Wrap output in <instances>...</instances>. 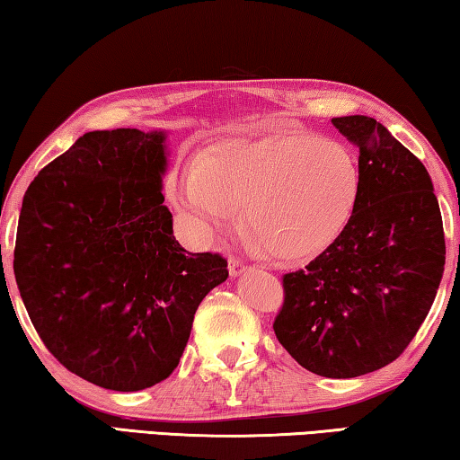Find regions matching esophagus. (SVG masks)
Instances as JSON below:
<instances>
[{"label":"esophagus","instance_id":"obj_1","mask_svg":"<svg viewBox=\"0 0 460 460\" xmlns=\"http://www.w3.org/2000/svg\"><path fill=\"white\" fill-rule=\"evenodd\" d=\"M247 270H249V266H247V263H245L243 260H239V258H231V260H229V274H231L233 278L245 274Z\"/></svg>","mask_w":460,"mask_h":460}]
</instances>
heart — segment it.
<instances>
[{"instance_id":"1","label":"heart","mask_w":460,"mask_h":460,"mask_svg":"<svg viewBox=\"0 0 460 460\" xmlns=\"http://www.w3.org/2000/svg\"><path fill=\"white\" fill-rule=\"evenodd\" d=\"M172 192L200 237L231 223L241 207L249 243L276 260L300 261L345 231L359 202L361 170L337 139L278 131L205 152Z\"/></svg>"}]
</instances>
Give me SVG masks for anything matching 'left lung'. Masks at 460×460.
<instances>
[{"label": "left lung", "mask_w": 460, "mask_h": 460, "mask_svg": "<svg viewBox=\"0 0 460 460\" xmlns=\"http://www.w3.org/2000/svg\"><path fill=\"white\" fill-rule=\"evenodd\" d=\"M332 126L359 147V202L337 241L282 278L274 332L305 369L347 379L385 367L416 337L447 245L422 162L367 115L334 118Z\"/></svg>", "instance_id": "1"}]
</instances>
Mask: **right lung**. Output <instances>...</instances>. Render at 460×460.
I'll return each mask as SVG.
<instances>
[{"mask_svg": "<svg viewBox=\"0 0 460 460\" xmlns=\"http://www.w3.org/2000/svg\"><path fill=\"white\" fill-rule=\"evenodd\" d=\"M166 164L164 131H89L22 202L13 274L30 321L68 371L115 392L176 369L199 305L229 276L219 253L176 241Z\"/></svg>", "mask_w": 460, "mask_h": 460, "instance_id": "1", "label": "right lung"}]
</instances>
